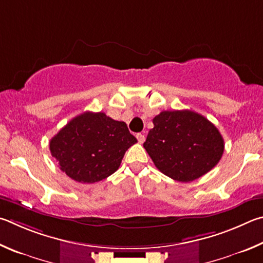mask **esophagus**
Segmentation results:
<instances>
[{
    "mask_svg": "<svg viewBox=\"0 0 263 263\" xmlns=\"http://www.w3.org/2000/svg\"><path fill=\"white\" fill-rule=\"evenodd\" d=\"M136 139H137V141H139V143L142 144L145 141V136L143 134H141V133H139V134L136 135Z\"/></svg>",
    "mask_w": 263,
    "mask_h": 263,
    "instance_id": "34e87169",
    "label": "esophagus"
}]
</instances>
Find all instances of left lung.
<instances>
[{
    "label": "left lung",
    "instance_id": "8db88e82",
    "mask_svg": "<svg viewBox=\"0 0 263 263\" xmlns=\"http://www.w3.org/2000/svg\"><path fill=\"white\" fill-rule=\"evenodd\" d=\"M144 149L160 172L190 182L214 168L224 153L215 124L190 109L163 110L153 120Z\"/></svg>",
    "mask_w": 263,
    "mask_h": 263
}]
</instances>
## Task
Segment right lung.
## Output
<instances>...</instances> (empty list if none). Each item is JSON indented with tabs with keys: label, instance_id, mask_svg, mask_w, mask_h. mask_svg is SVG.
I'll list each match as a JSON object with an SVG mask.
<instances>
[{
	"label": "right lung",
	"instance_id": "right-lung-1",
	"mask_svg": "<svg viewBox=\"0 0 263 263\" xmlns=\"http://www.w3.org/2000/svg\"><path fill=\"white\" fill-rule=\"evenodd\" d=\"M136 142L123 121L103 112H84L50 140L49 150L69 178L93 183L117 171L126 151Z\"/></svg>",
	"mask_w": 263,
	"mask_h": 263
}]
</instances>
